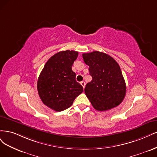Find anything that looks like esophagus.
<instances>
[{
    "label": "esophagus",
    "mask_w": 157,
    "mask_h": 157,
    "mask_svg": "<svg viewBox=\"0 0 157 157\" xmlns=\"http://www.w3.org/2000/svg\"><path fill=\"white\" fill-rule=\"evenodd\" d=\"M80 84L82 85V87H83V88H85V82H82L80 83Z\"/></svg>",
    "instance_id": "1"
}]
</instances>
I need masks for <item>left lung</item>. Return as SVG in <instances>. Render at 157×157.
Here are the masks:
<instances>
[{
  "instance_id": "1",
  "label": "left lung",
  "mask_w": 157,
  "mask_h": 157,
  "mask_svg": "<svg viewBox=\"0 0 157 157\" xmlns=\"http://www.w3.org/2000/svg\"><path fill=\"white\" fill-rule=\"evenodd\" d=\"M82 56L92 76L85 93L93 108L106 111L117 107L126 94V83L118 63L109 55L97 51Z\"/></svg>"
}]
</instances>
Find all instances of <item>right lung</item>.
I'll return each instance as SVG.
<instances>
[{
    "mask_svg": "<svg viewBox=\"0 0 157 157\" xmlns=\"http://www.w3.org/2000/svg\"><path fill=\"white\" fill-rule=\"evenodd\" d=\"M78 55V52L70 50L55 54L45 63L39 75L37 89L40 98L45 105L56 112L70 108L83 91L72 70Z\"/></svg>",
    "mask_w": 157,
    "mask_h": 157,
    "instance_id": "obj_1",
    "label": "right lung"
}]
</instances>
